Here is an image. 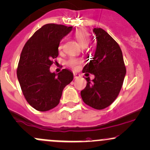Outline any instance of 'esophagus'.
Here are the masks:
<instances>
[{
    "label": "esophagus",
    "mask_w": 150,
    "mask_h": 150,
    "mask_svg": "<svg viewBox=\"0 0 150 150\" xmlns=\"http://www.w3.org/2000/svg\"><path fill=\"white\" fill-rule=\"evenodd\" d=\"M73 75H74V78H79V77L80 76V74H78V73H77V72H73Z\"/></svg>",
    "instance_id": "34e87169"
}]
</instances>
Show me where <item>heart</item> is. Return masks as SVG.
<instances>
[{"mask_svg": "<svg viewBox=\"0 0 150 150\" xmlns=\"http://www.w3.org/2000/svg\"><path fill=\"white\" fill-rule=\"evenodd\" d=\"M75 36L78 42L83 46L87 45L90 42V35H89L88 31L83 28L76 30L75 32ZM81 62V59L77 58L75 57H71L67 61V65L72 68H76L77 66Z\"/></svg>", "mask_w": 150, "mask_h": 150, "instance_id": "1", "label": "heart"}]
</instances>
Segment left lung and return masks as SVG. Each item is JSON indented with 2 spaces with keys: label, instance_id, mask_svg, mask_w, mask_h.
Returning <instances> with one entry per match:
<instances>
[{
  "label": "left lung",
  "instance_id": "obj_1",
  "mask_svg": "<svg viewBox=\"0 0 150 150\" xmlns=\"http://www.w3.org/2000/svg\"><path fill=\"white\" fill-rule=\"evenodd\" d=\"M97 39L95 55L83 72L95 75L90 82L86 78L87 85L81 91V97L86 105L96 110L110 106L117 98L124 82L126 67L122 52L117 42L102 28H94ZM90 57V56H89Z\"/></svg>",
  "mask_w": 150,
  "mask_h": 150
}]
</instances>
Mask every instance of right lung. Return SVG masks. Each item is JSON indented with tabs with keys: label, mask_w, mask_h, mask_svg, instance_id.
<instances>
[{
	"label": "right lung",
	"mask_w": 150,
	"mask_h": 150,
	"mask_svg": "<svg viewBox=\"0 0 150 150\" xmlns=\"http://www.w3.org/2000/svg\"><path fill=\"white\" fill-rule=\"evenodd\" d=\"M72 29V26L64 25H44L23 48L17 77L25 98L38 111L55 108L64 88L73 80V74L67 69H62L57 75L50 72L51 65L58 56L60 40Z\"/></svg>",
	"instance_id": "obj_1"
}]
</instances>
